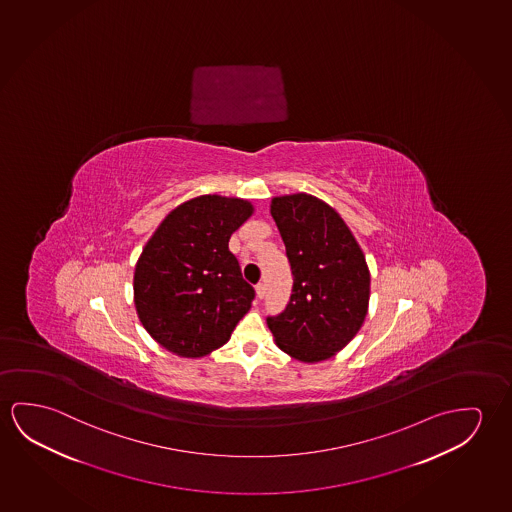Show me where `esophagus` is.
<instances>
[{"mask_svg": "<svg viewBox=\"0 0 512 512\" xmlns=\"http://www.w3.org/2000/svg\"><path fill=\"white\" fill-rule=\"evenodd\" d=\"M255 292H257V298H264V292H266V287H264V284H257L255 285Z\"/></svg>", "mask_w": 512, "mask_h": 512, "instance_id": "esophagus-1", "label": "esophagus"}]
</instances>
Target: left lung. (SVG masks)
Segmentation results:
<instances>
[{"label":"left lung","instance_id":"left-lung-1","mask_svg":"<svg viewBox=\"0 0 512 512\" xmlns=\"http://www.w3.org/2000/svg\"><path fill=\"white\" fill-rule=\"evenodd\" d=\"M291 262V301L268 317L276 346L299 362L328 360L353 340L369 310L370 273L340 214L307 193L271 200Z\"/></svg>","mask_w":512,"mask_h":512}]
</instances>
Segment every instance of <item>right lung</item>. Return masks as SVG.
<instances>
[{
  "label": "right lung",
  "mask_w": 512,
  "mask_h": 512,
  "mask_svg": "<svg viewBox=\"0 0 512 512\" xmlns=\"http://www.w3.org/2000/svg\"><path fill=\"white\" fill-rule=\"evenodd\" d=\"M252 214L243 198H191L145 244L134 268V307L166 351L182 358L213 353L252 307L255 291L228 250V239Z\"/></svg>",
  "instance_id": "obj_1"
}]
</instances>
